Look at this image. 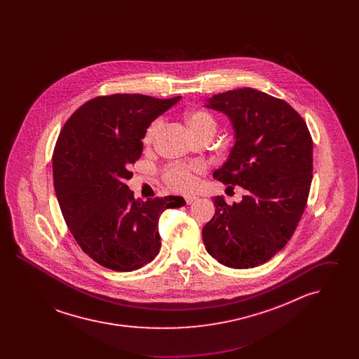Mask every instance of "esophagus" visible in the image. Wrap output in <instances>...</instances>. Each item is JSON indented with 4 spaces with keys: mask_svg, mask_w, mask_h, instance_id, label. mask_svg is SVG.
Listing matches in <instances>:
<instances>
[{
    "mask_svg": "<svg viewBox=\"0 0 359 359\" xmlns=\"http://www.w3.org/2000/svg\"><path fill=\"white\" fill-rule=\"evenodd\" d=\"M184 201H186V203H187V205H191V203H194V202L196 201V196H191V195H188V196L184 198Z\"/></svg>",
    "mask_w": 359,
    "mask_h": 359,
    "instance_id": "obj_1",
    "label": "esophagus"
}]
</instances>
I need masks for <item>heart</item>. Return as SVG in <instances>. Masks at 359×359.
Returning <instances> with one entry per match:
<instances>
[{
	"mask_svg": "<svg viewBox=\"0 0 359 359\" xmlns=\"http://www.w3.org/2000/svg\"><path fill=\"white\" fill-rule=\"evenodd\" d=\"M184 122H186L188 132L196 140L203 137L211 138L218 129V122L215 120V117L202 109L188 110L184 114ZM161 126H163V120L157 118L147 128L142 137V142L145 148H151ZM205 171V164L202 161H192L189 164H172L163 171V180L173 191L184 192L195 186L196 176Z\"/></svg>",
	"mask_w": 359,
	"mask_h": 359,
	"instance_id": "heart-1",
	"label": "heart"
}]
</instances>
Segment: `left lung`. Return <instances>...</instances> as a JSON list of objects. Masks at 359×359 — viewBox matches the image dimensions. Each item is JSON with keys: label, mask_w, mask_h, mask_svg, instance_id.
I'll list each match as a JSON object with an SVG mask.
<instances>
[{"label": "left lung", "mask_w": 359, "mask_h": 359, "mask_svg": "<svg viewBox=\"0 0 359 359\" xmlns=\"http://www.w3.org/2000/svg\"><path fill=\"white\" fill-rule=\"evenodd\" d=\"M229 116L236 144L214 177L248 191L239 203L214 198L215 215L202 231L205 250L224 266L255 268L293 236L312 182V137L290 103L250 87L207 100Z\"/></svg>", "instance_id": "1"}]
</instances>
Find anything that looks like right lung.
<instances>
[{
	"label": "right lung",
	"mask_w": 359,
	"mask_h": 359,
	"mask_svg": "<svg viewBox=\"0 0 359 359\" xmlns=\"http://www.w3.org/2000/svg\"><path fill=\"white\" fill-rule=\"evenodd\" d=\"M179 100L95 97L72 113L57 137L52 170L63 218L86 255L107 269L132 272L154 259L161 248L158 217L186 203L182 196L136 201L126 186L147 128Z\"/></svg>",
	"instance_id": "right-lung-1"
}]
</instances>
